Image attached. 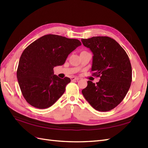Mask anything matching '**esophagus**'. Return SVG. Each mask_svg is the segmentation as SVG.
Segmentation results:
<instances>
[{
	"label": "esophagus",
	"mask_w": 148,
	"mask_h": 148,
	"mask_svg": "<svg viewBox=\"0 0 148 148\" xmlns=\"http://www.w3.org/2000/svg\"><path fill=\"white\" fill-rule=\"evenodd\" d=\"M71 81H77V80L80 79V78L77 77H71Z\"/></svg>",
	"instance_id": "1"
}]
</instances>
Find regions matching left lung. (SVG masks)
Returning a JSON list of instances; mask_svg holds the SVG:
<instances>
[{
	"label": "left lung",
	"mask_w": 148,
	"mask_h": 148,
	"mask_svg": "<svg viewBox=\"0 0 148 148\" xmlns=\"http://www.w3.org/2000/svg\"><path fill=\"white\" fill-rule=\"evenodd\" d=\"M81 42L92 52V71L100 77L96 84L88 81L82 93L97 111H109L123 100L130 87L129 58L123 48L111 37H93L82 39Z\"/></svg>",
	"instance_id": "obj_1"
}]
</instances>
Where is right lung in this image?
<instances>
[{"instance_id":"obj_1","label":"right lung","mask_w":148,"mask_h":148,"mask_svg":"<svg viewBox=\"0 0 148 148\" xmlns=\"http://www.w3.org/2000/svg\"><path fill=\"white\" fill-rule=\"evenodd\" d=\"M81 45L78 39L48 34L25 49L19 61L17 79L29 104L38 109L48 108L64 94L71 79L58 77L53 68L64 65L68 55Z\"/></svg>"}]
</instances>
